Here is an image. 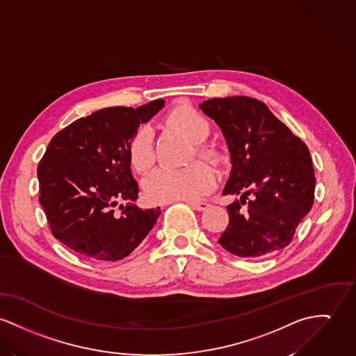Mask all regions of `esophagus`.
<instances>
[{"instance_id": "34e87169", "label": "esophagus", "mask_w": 356, "mask_h": 356, "mask_svg": "<svg viewBox=\"0 0 356 356\" xmlns=\"http://www.w3.org/2000/svg\"><path fill=\"white\" fill-rule=\"evenodd\" d=\"M187 203L191 206L192 209L197 210V211H204L206 209H209V203L206 202H200V200H193V199H188Z\"/></svg>"}]
</instances>
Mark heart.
<instances>
[{"label": "heart", "instance_id": "heart-1", "mask_svg": "<svg viewBox=\"0 0 356 356\" xmlns=\"http://www.w3.org/2000/svg\"><path fill=\"white\" fill-rule=\"evenodd\" d=\"M165 123L195 142L196 154L207 160H219V150L211 143L203 142L211 133L210 120L191 106L180 104L165 115ZM129 160L138 173L147 172L156 160L153 131L149 126H139L127 145ZM143 191L149 202L164 204L175 200L197 197L216 187V176L204 163H195L187 168H159L143 180Z\"/></svg>", "mask_w": 356, "mask_h": 356}]
</instances>
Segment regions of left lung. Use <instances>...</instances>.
<instances>
[{
    "mask_svg": "<svg viewBox=\"0 0 356 356\" xmlns=\"http://www.w3.org/2000/svg\"><path fill=\"white\" fill-rule=\"evenodd\" d=\"M200 108L222 129L232 154L223 195H241L227 206L229 225L219 244L248 259L283 249L314 202L316 177L306 143L257 99L214 97Z\"/></svg>",
    "mask_w": 356,
    "mask_h": 356,
    "instance_id": "8db88e82",
    "label": "left lung"
}]
</instances>
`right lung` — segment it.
Here are the masks:
<instances>
[{
	"instance_id": "obj_1",
	"label": "right lung",
	"mask_w": 356,
	"mask_h": 356,
	"mask_svg": "<svg viewBox=\"0 0 356 356\" xmlns=\"http://www.w3.org/2000/svg\"><path fill=\"white\" fill-rule=\"evenodd\" d=\"M165 100L138 108L110 107L80 118L55 134L38 165L39 202L55 238L83 257L108 263L129 256L156 225L160 207L136 200L127 145Z\"/></svg>"
}]
</instances>
